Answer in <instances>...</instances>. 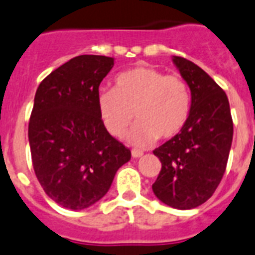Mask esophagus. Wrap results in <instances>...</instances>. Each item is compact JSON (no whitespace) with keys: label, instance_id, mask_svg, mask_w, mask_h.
I'll list each match as a JSON object with an SVG mask.
<instances>
[{"label":"esophagus","instance_id":"esophagus-1","mask_svg":"<svg viewBox=\"0 0 255 255\" xmlns=\"http://www.w3.org/2000/svg\"><path fill=\"white\" fill-rule=\"evenodd\" d=\"M142 156V152L141 150H132V157L133 158H138V157Z\"/></svg>","mask_w":255,"mask_h":255}]
</instances>
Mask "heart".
<instances>
[{
  "mask_svg": "<svg viewBox=\"0 0 255 255\" xmlns=\"http://www.w3.org/2000/svg\"><path fill=\"white\" fill-rule=\"evenodd\" d=\"M191 90L181 76L153 67H137L118 74L114 89H101L97 109L103 126L122 137L134 119L128 141L146 146L157 138H171L185 128L191 113Z\"/></svg>",
  "mask_w": 255,
  "mask_h": 255,
  "instance_id": "obj_1",
  "label": "heart"
}]
</instances>
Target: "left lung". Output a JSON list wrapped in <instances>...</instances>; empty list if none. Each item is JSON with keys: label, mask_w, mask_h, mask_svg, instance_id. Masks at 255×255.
I'll list each match as a JSON object with an SVG mask.
<instances>
[{"label": "left lung", "mask_w": 255, "mask_h": 255, "mask_svg": "<svg viewBox=\"0 0 255 255\" xmlns=\"http://www.w3.org/2000/svg\"><path fill=\"white\" fill-rule=\"evenodd\" d=\"M173 63L191 90V113L177 136L153 150L162 167L152 188L166 206L191 210L210 199L224 175L233 122L228 97L202 68L179 56Z\"/></svg>", "instance_id": "left-lung-1"}]
</instances>
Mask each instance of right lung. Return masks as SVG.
<instances>
[{
  "label": "right lung",
  "mask_w": 255,
  "mask_h": 255,
  "mask_svg": "<svg viewBox=\"0 0 255 255\" xmlns=\"http://www.w3.org/2000/svg\"><path fill=\"white\" fill-rule=\"evenodd\" d=\"M113 57L81 55L39 85L28 123L35 174L45 194L69 210H84L106 195L131 150L114 138L97 109L99 84Z\"/></svg>",
  "instance_id": "1"
}]
</instances>
